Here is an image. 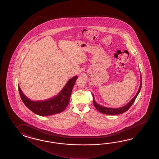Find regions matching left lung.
Wrapping results in <instances>:
<instances>
[{"instance_id":"obj_1","label":"left lung","mask_w":159,"mask_h":159,"mask_svg":"<svg viewBox=\"0 0 159 159\" xmlns=\"http://www.w3.org/2000/svg\"><path fill=\"white\" fill-rule=\"evenodd\" d=\"M141 88H142V76H141V81H140V84L139 86V89L138 91L137 92L136 94L135 95V97L132 98V99L129 102L127 105H125L123 107H121L119 108H108V107H103L102 106L98 104L95 101L94 98V95H93V103H94V106L97 109V110L99 112H101L102 113H103L106 115H118V114H122L125 112L127 111L129 108H130V107L132 106V104L134 103V102L135 101L136 98L137 97V96L138 95L139 92L141 90Z\"/></svg>"}]
</instances>
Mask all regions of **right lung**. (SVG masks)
<instances>
[{"label": "right lung", "instance_id": "1", "mask_svg": "<svg viewBox=\"0 0 159 159\" xmlns=\"http://www.w3.org/2000/svg\"><path fill=\"white\" fill-rule=\"evenodd\" d=\"M77 78V76H75L70 79L57 95L45 101H31L24 95L18 85L19 91L22 101L30 111L40 116L54 115L63 111L68 106L72 89Z\"/></svg>", "mask_w": 159, "mask_h": 159}]
</instances>
